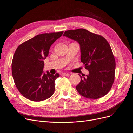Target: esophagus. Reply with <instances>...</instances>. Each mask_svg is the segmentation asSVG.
<instances>
[{
  "instance_id": "obj_1",
  "label": "esophagus",
  "mask_w": 133,
  "mask_h": 133,
  "mask_svg": "<svg viewBox=\"0 0 133 133\" xmlns=\"http://www.w3.org/2000/svg\"><path fill=\"white\" fill-rule=\"evenodd\" d=\"M62 74L64 75H65V76H69L70 75V74H69V73H65V72H63Z\"/></svg>"
}]
</instances>
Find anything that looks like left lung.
I'll use <instances>...</instances> for the list:
<instances>
[{
	"instance_id": "obj_1",
	"label": "left lung",
	"mask_w": 133,
	"mask_h": 133,
	"mask_svg": "<svg viewBox=\"0 0 133 133\" xmlns=\"http://www.w3.org/2000/svg\"><path fill=\"white\" fill-rule=\"evenodd\" d=\"M63 36L79 43L81 61L89 71L86 77L79 75L81 81L76 86L77 92L91 99L106 95L113 85L116 69L115 59L107 41L84 29L68 30Z\"/></svg>"
}]
</instances>
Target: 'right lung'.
Returning a JSON list of instances; mask_svg holds the SVG:
<instances>
[{"instance_id": "1", "label": "right lung", "mask_w": 133, "mask_h": 133, "mask_svg": "<svg viewBox=\"0 0 133 133\" xmlns=\"http://www.w3.org/2000/svg\"><path fill=\"white\" fill-rule=\"evenodd\" d=\"M63 31L38 35L21 44L16 49L11 63L12 75L17 89L26 98L42 101L53 95L54 81L58 73L43 72L44 62L51 45L61 37Z\"/></svg>"}]
</instances>
